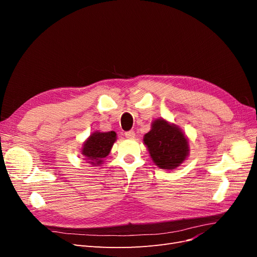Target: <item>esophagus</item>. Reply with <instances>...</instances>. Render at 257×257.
Instances as JSON below:
<instances>
[{
    "instance_id": "1",
    "label": "esophagus",
    "mask_w": 257,
    "mask_h": 257,
    "mask_svg": "<svg viewBox=\"0 0 257 257\" xmlns=\"http://www.w3.org/2000/svg\"><path fill=\"white\" fill-rule=\"evenodd\" d=\"M124 135H125V137L128 138V139H133L135 137V132L134 131H128V132H125Z\"/></svg>"
}]
</instances>
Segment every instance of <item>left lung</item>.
I'll use <instances>...</instances> for the list:
<instances>
[{
	"instance_id": "1",
	"label": "left lung",
	"mask_w": 257,
	"mask_h": 257,
	"mask_svg": "<svg viewBox=\"0 0 257 257\" xmlns=\"http://www.w3.org/2000/svg\"><path fill=\"white\" fill-rule=\"evenodd\" d=\"M145 145L153 162L162 169H174L188 157L189 144L180 128L159 119L145 135Z\"/></svg>"
}]
</instances>
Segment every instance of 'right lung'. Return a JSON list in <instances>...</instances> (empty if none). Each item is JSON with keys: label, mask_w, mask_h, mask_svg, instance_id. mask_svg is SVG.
<instances>
[{"label": "right lung", "mask_w": 257, "mask_h": 257, "mask_svg": "<svg viewBox=\"0 0 257 257\" xmlns=\"http://www.w3.org/2000/svg\"><path fill=\"white\" fill-rule=\"evenodd\" d=\"M116 134L113 131L107 133H93L88 141L84 143L82 154L88 163L92 165L102 164L103 159L109 154L113 143L115 142Z\"/></svg>", "instance_id": "obj_1"}]
</instances>
